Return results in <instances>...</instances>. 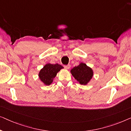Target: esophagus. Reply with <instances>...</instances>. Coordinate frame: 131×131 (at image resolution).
Listing matches in <instances>:
<instances>
[{
  "label": "esophagus",
  "instance_id": "esophagus-1",
  "mask_svg": "<svg viewBox=\"0 0 131 131\" xmlns=\"http://www.w3.org/2000/svg\"><path fill=\"white\" fill-rule=\"evenodd\" d=\"M70 67H71V65H65L64 66V68H65L66 69H69Z\"/></svg>",
  "mask_w": 131,
  "mask_h": 131
}]
</instances>
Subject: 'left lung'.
I'll return each mask as SVG.
<instances>
[{"label": "left lung", "instance_id": "8db88e82", "mask_svg": "<svg viewBox=\"0 0 131 131\" xmlns=\"http://www.w3.org/2000/svg\"><path fill=\"white\" fill-rule=\"evenodd\" d=\"M71 73L74 78L81 85H86L89 83L94 75L93 70L85 63L81 62L77 66L71 70Z\"/></svg>", "mask_w": 131, "mask_h": 131}]
</instances>
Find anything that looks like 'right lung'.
I'll list each match as a JSON object with an SVG mask.
<instances>
[{
  "label": "right lung",
  "mask_w": 131,
  "mask_h": 131,
  "mask_svg": "<svg viewBox=\"0 0 131 131\" xmlns=\"http://www.w3.org/2000/svg\"><path fill=\"white\" fill-rule=\"evenodd\" d=\"M63 68V66L58 63H47L40 71L38 77L45 85H50L53 82L57 73Z\"/></svg>",
  "instance_id": "1"
}]
</instances>
